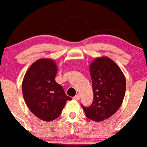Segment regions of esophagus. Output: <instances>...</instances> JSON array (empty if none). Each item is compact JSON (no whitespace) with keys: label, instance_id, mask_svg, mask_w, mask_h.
Segmentation results:
<instances>
[{"label":"esophagus","instance_id":"34e87169","mask_svg":"<svg viewBox=\"0 0 147 147\" xmlns=\"http://www.w3.org/2000/svg\"><path fill=\"white\" fill-rule=\"evenodd\" d=\"M74 98L75 100H76V101H78V100L80 99V95L79 94H77V95H76L74 97Z\"/></svg>","mask_w":147,"mask_h":147}]
</instances>
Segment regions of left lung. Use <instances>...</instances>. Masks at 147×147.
Returning <instances> with one entry per match:
<instances>
[{
	"label": "left lung",
	"mask_w": 147,
	"mask_h": 147,
	"mask_svg": "<svg viewBox=\"0 0 147 147\" xmlns=\"http://www.w3.org/2000/svg\"><path fill=\"white\" fill-rule=\"evenodd\" d=\"M94 101L91 106L81 104L86 117L102 121L115 114L121 107L126 91V79L121 69L108 57L96 58L90 65Z\"/></svg>",
	"instance_id": "8db88e82"
}]
</instances>
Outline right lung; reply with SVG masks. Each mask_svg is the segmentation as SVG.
Returning <instances> with one entry per match:
<instances>
[{
    "label": "right lung",
    "mask_w": 147,
    "mask_h": 147,
    "mask_svg": "<svg viewBox=\"0 0 147 147\" xmlns=\"http://www.w3.org/2000/svg\"><path fill=\"white\" fill-rule=\"evenodd\" d=\"M57 71L53 60L40 59L29 67L23 80L22 92L26 105L36 117L45 121L57 119L66 101L72 99L56 82Z\"/></svg>",
    "instance_id": "add662e5"
}]
</instances>
